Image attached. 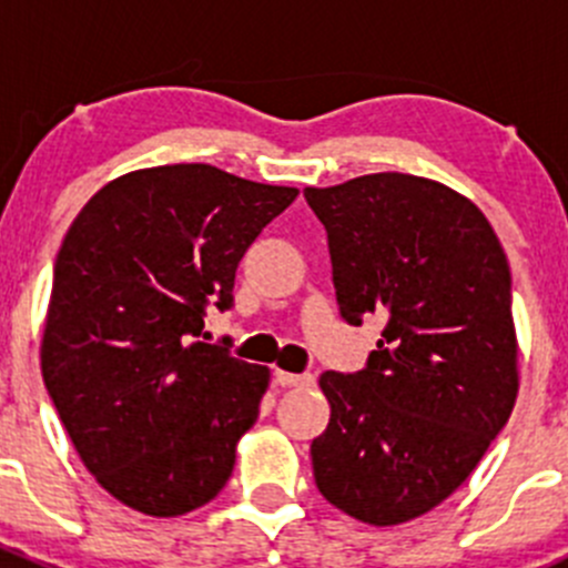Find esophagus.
Segmentation results:
<instances>
[{"label":"esophagus","mask_w":568,"mask_h":568,"mask_svg":"<svg viewBox=\"0 0 568 568\" xmlns=\"http://www.w3.org/2000/svg\"><path fill=\"white\" fill-rule=\"evenodd\" d=\"M274 382H277L280 387H311L313 376L311 374H288V371H274Z\"/></svg>","instance_id":"esophagus-1"}]
</instances>
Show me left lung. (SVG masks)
Returning a JSON list of instances; mask_svg holds the SVG:
<instances>
[{
  "label": "left lung",
  "instance_id": "1",
  "mask_svg": "<svg viewBox=\"0 0 568 568\" xmlns=\"http://www.w3.org/2000/svg\"><path fill=\"white\" fill-rule=\"evenodd\" d=\"M305 200L326 227L341 316L385 321L365 371L321 374L332 412L313 475L343 514L390 528L454 495L511 417V268L484 211L432 178L359 175Z\"/></svg>",
  "mask_w": 568,
  "mask_h": 568
}]
</instances>
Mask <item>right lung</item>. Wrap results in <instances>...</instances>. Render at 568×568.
I'll list each match as a JSON object with an SVG mask.
<instances>
[{"label": "right lung", "mask_w": 568, "mask_h": 568, "mask_svg": "<svg viewBox=\"0 0 568 568\" xmlns=\"http://www.w3.org/2000/svg\"><path fill=\"white\" fill-rule=\"evenodd\" d=\"M300 189L211 164H162L101 186L68 227L40 371L93 478L134 511L214 500L257 420L266 365L197 341L233 305L236 268Z\"/></svg>", "instance_id": "right-lung-1"}]
</instances>
